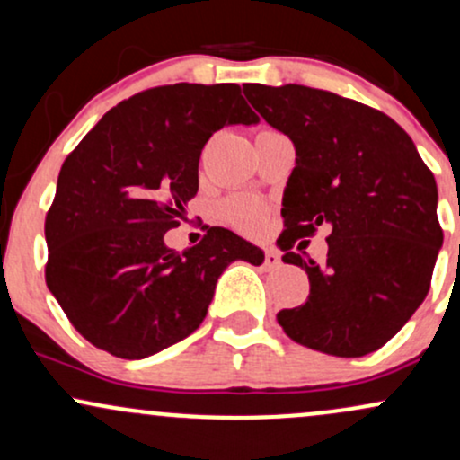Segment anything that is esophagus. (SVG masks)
<instances>
[{"instance_id":"34e87169","label":"esophagus","mask_w":460,"mask_h":460,"mask_svg":"<svg viewBox=\"0 0 460 460\" xmlns=\"http://www.w3.org/2000/svg\"><path fill=\"white\" fill-rule=\"evenodd\" d=\"M281 255H279L274 248H268L266 251V260H263V266L268 268V270H277V268H281Z\"/></svg>"}]
</instances>
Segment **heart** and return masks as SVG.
Wrapping results in <instances>:
<instances>
[{
    "instance_id": "b5f03b06",
    "label": "heart",
    "mask_w": 460,
    "mask_h": 460,
    "mask_svg": "<svg viewBox=\"0 0 460 460\" xmlns=\"http://www.w3.org/2000/svg\"><path fill=\"white\" fill-rule=\"evenodd\" d=\"M226 214H229L231 223H234L237 229L246 231V234L257 231L263 223V208L251 199L231 200V203L226 205Z\"/></svg>"
}]
</instances>
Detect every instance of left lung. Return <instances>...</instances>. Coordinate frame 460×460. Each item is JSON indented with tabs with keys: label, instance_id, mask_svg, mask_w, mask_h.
Returning a JSON list of instances; mask_svg holds the SVG:
<instances>
[{
	"label": "left lung",
	"instance_id": "8db88e82",
	"mask_svg": "<svg viewBox=\"0 0 460 460\" xmlns=\"http://www.w3.org/2000/svg\"><path fill=\"white\" fill-rule=\"evenodd\" d=\"M244 94L296 149L283 190V261L307 272L309 298L279 311V324L326 355L378 350L430 289L443 246L435 177L411 136L378 110L298 84H244ZM320 224L332 229L322 267L288 251Z\"/></svg>",
	"mask_w": 460,
	"mask_h": 460
}]
</instances>
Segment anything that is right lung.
<instances>
[{
    "mask_svg": "<svg viewBox=\"0 0 460 460\" xmlns=\"http://www.w3.org/2000/svg\"><path fill=\"white\" fill-rule=\"evenodd\" d=\"M257 123L235 84H172L105 112L66 157L45 218V279L93 346L155 355L199 329L231 261L261 266V248L223 226L183 252L164 242L197 194L205 142Z\"/></svg>",
    "mask_w": 460,
    "mask_h": 460,
    "instance_id": "add662e5",
    "label": "right lung"
}]
</instances>
